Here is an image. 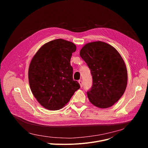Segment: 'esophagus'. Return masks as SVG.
<instances>
[{
	"label": "esophagus",
	"mask_w": 148,
	"mask_h": 148,
	"mask_svg": "<svg viewBox=\"0 0 148 148\" xmlns=\"http://www.w3.org/2000/svg\"><path fill=\"white\" fill-rule=\"evenodd\" d=\"M78 82H79V84H80V87H82V86H83L82 81V80H79V81H78Z\"/></svg>",
	"instance_id": "34e87169"
}]
</instances>
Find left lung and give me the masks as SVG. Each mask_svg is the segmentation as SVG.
<instances>
[{"instance_id":"8db88e82","label":"left lung","mask_w":148,"mask_h":148,"mask_svg":"<svg viewBox=\"0 0 148 148\" xmlns=\"http://www.w3.org/2000/svg\"><path fill=\"white\" fill-rule=\"evenodd\" d=\"M79 55L92 77V86L87 92L90 101L101 108L112 106L127 86V70L122 57L114 47L99 41L86 45Z\"/></svg>"}]
</instances>
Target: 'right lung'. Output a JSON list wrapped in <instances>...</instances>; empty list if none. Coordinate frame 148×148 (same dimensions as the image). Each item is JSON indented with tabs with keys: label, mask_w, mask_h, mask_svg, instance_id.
I'll list each match as a JSON object with an SVG mask.
<instances>
[{
	"label": "right lung",
	"mask_w": 148,
	"mask_h": 148,
	"mask_svg": "<svg viewBox=\"0 0 148 148\" xmlns=\"http://www.w3.org/2000/svg\"><path fill=\"white\" fill-rule=\"evenodd\" d=\"M76 50L72 42L58 38L42 46L33 57L29 69L31 91L37 101L49 110H58L66 105L80 88L73 80L70 64Z\"/></svg>",
	"instance_id": "obj_1"
}]
</instances>
